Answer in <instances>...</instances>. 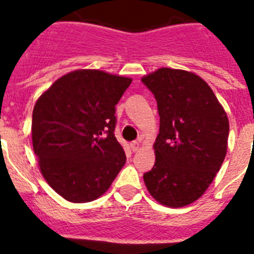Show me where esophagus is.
I'll use <instances>...</instances> for the list:
<instances>
[{
	"mask_svg": "<svg viewBox=\"0 0 254 254\" xmlns=\"http://www.w3.org/2000/svg\"><path fill=\"white\" fill-rule=\"evenodd\" d=\"M129 146H131V150L132 151H137L138 149H140V142L138 141H132L131 143H129Z\"/></svg>",
	"mask_w": 254,
	"mask_h": 254,
	"instance_id": "esophagus-1",
	"label": "esophagus"
}]
</instances>
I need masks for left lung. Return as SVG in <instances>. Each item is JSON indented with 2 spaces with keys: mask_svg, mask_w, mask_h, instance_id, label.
<instances>
[{
  "mask_svg": "<svg viewBox=\"0 0 254 254\" xmlns=\"http://www.w3.org/2000/svg\"><path fill=\"white\" fill-rule=\"evenodd\" d=\"M141 81L154 94L160 117L155 164L143 181L158 202L183 207L202 196L221 168L228 117L211 87L194 73L160 68Z\"/></svg>",
  "mask_w": 254,
  "mask_h": 254,
  "instance_id": "obj_1",
  "label": "left lung"
}]
</instances>
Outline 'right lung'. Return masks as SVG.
<instances>
[{"label":"right lung","mask_w":254,"mask_h":254,"mask_svg":"<svg viewBox=\"0 0 254 254\" xmlns=\"http://www.w3.org/2000/svg\"><path fill=\"white\" fill-rule=\"evenodd\" d=\"M132 80L98 69L58 78L33 111V149L40 172L67 201L102 196L126 163L114 136L116 105Z\"/></svg>","instance_id":"obj_1"}]
</instances>
